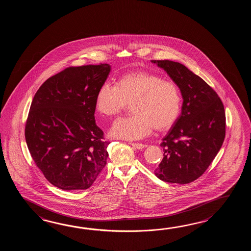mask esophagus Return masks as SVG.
<instances>
[{
  "label": "esophagus",
  "mask_w": 251,
  "mask_h": 251,
  "mask_svg": "<svg viewBox=\"0 0 251 251\" xmlns=\"http://www.w3.org/2000/svg\"><path fill=\"white\" fill-rule=\"evenodd\" d=\"M131 145L134 147L135 149L142 150L144 149V147H145V145L143 144H137V143H131Z\"/></svg>",
  "instance_id": "1"
}]
</instances>
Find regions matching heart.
I'll return each instance as SVG.
<instances>
[{"label": "heart", "instance_id": "heart-1", "mask_svg": "<svg viewBox=\"0 0 251 251\" xmlns=\"http://www.w3.org/2000/svg\"><path fill=\"white\" fill-rule=\"evenodd\" d=\"M131 105L132 115L118 120L110 134L116 138L140 140L153 127L164 131L176 123L181 112V95L177 86L160 75L135 71L122 75L115 86L103 83L97 92V112L115 118Z\"/></svg>", "mask_w": 251, "mask_h": 251}]
</instances>
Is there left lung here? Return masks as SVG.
I'll use <instances>...</instances> for the list:
<instances>
[{
    "label": "left lung",
    "instance_id": "8db88e82",
    "mask_svg": "<svg viewBox=\"0 0 251 251\" xmlns=\"http://www.w3.org/2000/svg\"><path fill=\"white\" fill-rule=\"evenodd\" d=\"M178 86L183 98L181 115L160 146L163 159L154 171L160 179L187 184L207 170L225 137V112L218 94L185 65L152 60Z\"/></svg>",
    "mask_w": 251,
    "mask_h": 251
}]
</instances>
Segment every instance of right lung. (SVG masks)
Returning a JSON list of instances; mask_svg holds the SVG:
<instances>
[{
	"label": "right lung",
	"instance_id": "1",
	"mask_svg": "<svg viewBox=\"0 0 251 251\" xmlns=\"http://www.w3.org/2000/svg\"><path fill=\"white\" fill-rule=\"evenodd\" d=\"M110 65L71 66L46 80L33 99L25 138L45 177L63 190H84L107 164V145L95 122V100Z\"/></svg>",
	"mask_w": 251,
	"mask_h": 251
}]
</instances>
